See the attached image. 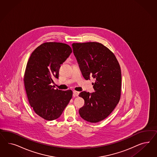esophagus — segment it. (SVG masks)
Instances as JSON below:
<instances>
[{
	"label": "esophagus",
	"mask_w": 157,
	"mask_h": 157,
	"mask_svg": "<svg viewBox=\"0 0 157 157\" xmlns=\"http://www.w3.org/2000/svg\"><path fill=\"white\" fill-rule=\"evenodd\" d=\"M79 92L76 91H73V95H74V97H78V95H79Z\"/></svg>",
	"instance_id": "34e87169"
}]
</instances>
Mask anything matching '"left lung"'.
<instances>
[{"mask_svg": "<svg viewBox=\"0 0 157 157\" xmlns=\"http://www.w3.org/2000/svg\"><path fill=\"white\" fill-rule=\"evenodd\" d=\"M73 52L86 80L93 76L94 92L82 91L79 96L85 104L79 110L81 117L90 123L106 119L116 108L121 97V68L114 53L97 42L73 43Z\"/></svg>", "mask_w": 157, "mask_h": 157, "instance_id": "8db88e82", "label": "left lung"}]
</instances>
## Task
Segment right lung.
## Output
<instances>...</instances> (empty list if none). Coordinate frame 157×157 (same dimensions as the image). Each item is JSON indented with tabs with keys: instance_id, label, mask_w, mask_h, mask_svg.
<instances>
[{
	"instance_id": "add662e5",
	"label": "right lung",
	"mask_w": 157,
	"mask_h": 157,
	"mask_svg": "<svg viewBox=\"0 0 157 157\" xmlns=\"http://www.w3.org/2000/svg\"><path fill=\"white\" fill-rule=\"evenodd\" d=\"M71 52L66 44L49 42L38 46L29 59L24 78L29 102L35 113L46 120L58 119L72 98L71 90L54 89L51 85Z\"/></svg>"
}]
</instances>
